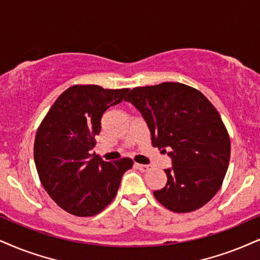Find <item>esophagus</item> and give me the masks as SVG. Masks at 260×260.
I'll list each match as a JSON object with an SVG mask.
<instances>
[{"mask_svg": "<svg viewBox=\"0 0 260 260\" xmlns=\"http://www.w3.org/2000/svg\"><path fill=\"white\" fill-rule=\"evenodd\" d=\"M135 166L137 169L140 170V171H142V172H146V171H148L149 170V165H142V164H135Z\"/></svg>", "mask_w": 260, "mask_h": 260, "instance_id": "1", "label": "esophagus"}]
</instances>
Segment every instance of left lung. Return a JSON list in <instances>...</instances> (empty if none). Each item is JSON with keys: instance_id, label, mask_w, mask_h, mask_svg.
<instances>
[{"instance_id": "obj_1", "label": "left lung", "mask_w": 260, "mask_h": 260, "mask_svg": "<svg viewBox=\"0 0 260 260\" xmlns=\"http://www.w3.org/2000/svg\"><path fill=\"white\" fill-rule=\"evenodd\" d=\"M148 125L153 147L166 152V185L155 190L162 206L177 213L203 207L219 190L230 160V137L203 92L182 83L137 86L126 96Z\"/></svg>"}]
</instances>
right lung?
Segmentation results:
<instances>
[{
	"instance_id": "add662e5",
	"label": "right lung",
	"mask_w": 260,
	"mask_h": 260,
	"mask_svg": "<svg viewBox=\"0 0 260 260\" xmlns=\"http://www.w3.org/2000/svg\"><path fill=\"white\" fill-rule=\"evenodd\" d=\"M129 89L76 84L66 89L38 126L34 158L38 177L66 212L91 217L111 204L130 158L104 161L90 154L101 131L102 114L123 100Z\"/></svg>"
}]
</instances>
